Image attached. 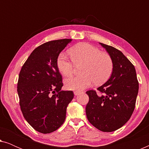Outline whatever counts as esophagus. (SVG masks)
Masks as SVG:
<instances>
[{"mask_svg":"<svg viewBox=\"0 0 149 149\" xmlns=\"http://www.w3.org/2000/svg\"><path fill=\"white\" fill-rule=\"evenodd\" d=\"M80 93H81L80 91H74V94L75 95H78Z\"/></svg>","mask_w":149,"mask_h":149,"instance_id":"1","label":"esophagus"}]
</instances>
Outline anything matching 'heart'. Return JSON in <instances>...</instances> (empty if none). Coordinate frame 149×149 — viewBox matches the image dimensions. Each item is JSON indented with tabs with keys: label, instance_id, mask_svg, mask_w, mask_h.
<instances>
[{
	"label": "heart",
	"instance_id": "1",
	"mask_svg": "<svg viewBox=\"0 0 149 149\" xmlns=\"http://www.w3.org/2000/svg\"><path fill=\"white\" fill-rule=\"evenodd\" d=\"M71 58L61 53L57 59V66L64 76H70L74 71L75 66L82 64V74L65 79L67 88L72 90H82L90 86L102 84L111 76L113 70V61L107 52H100L98 48L87 43L77 44L69 50Z\"/></svg>",
	"mask_w": 149,
	"mask_h": 149
}]
</instances>
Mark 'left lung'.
<instances>
[{
    "mask_svg": "<svg viewBox=\"0 0 149 149\" xmlns=\"http://www.w3.org/2000/svg\"><path fill=\"white\" fill-rule=\"evenodd\" d=\"M105 48L113 61L110 79L95 90H89L85 112L91 125L104 132L119 129L130 119L135 109L139 84L134 65L121 51L107 45Z\"/></svg>",
    "mask_w": 149,
    "mask_h": 149,
    "instance_id": "1",
    "label": "left lung"
}]
</instances>
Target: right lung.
<instances>
[{
  "instance_id": "obj_1",
  "label": "right lung",
  "mask_w": 149,
  "mask_h": 149,
  "mask_svg": "<svg viewBox=\"0 0 149 149\" xmlns=\"http://www.w3.org/2000/svg\"><path fill=\"white\" fill-rule=\"evenodd\" d=\"M71 41L65 38L38 46L19 72L20 109L28 123L42 134L56 131L64 123L66 108L74 97L72 91L61 90L62 77L57 66L59 54Z\"/></svg>"
}]
</instances>
